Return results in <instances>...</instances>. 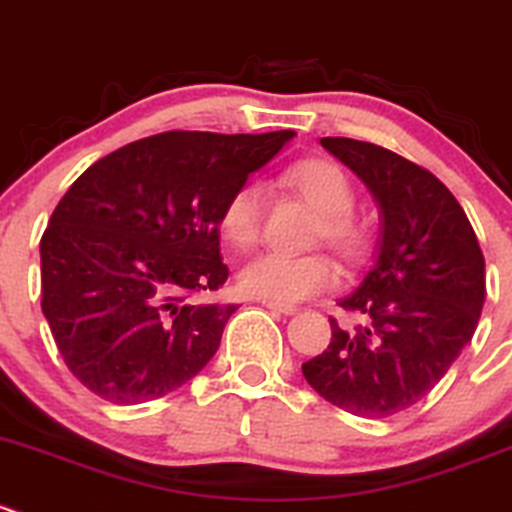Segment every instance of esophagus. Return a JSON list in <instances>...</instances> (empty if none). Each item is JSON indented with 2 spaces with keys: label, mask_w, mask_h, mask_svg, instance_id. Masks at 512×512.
Here are the masks:
<instances>
[{
  "label": "esophagus",
  "mask_w": 512,
  "mask_h": 512,
  "mask_svg": "<svg viewBox=\"0 0 512 512\" xmlns=\"http://www.w3.org/2000/svg\"><path fill=\"white\" fill-rule=\"evenodd\" d=\"M263 306L266 308H271V311H278V313H283V316H293V313L298 311L296 306H291V303H278V301H266V298H263Z\"/></svg>",
  "instance_id": "obj_1"
}]
</instances>
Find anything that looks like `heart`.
<instances>
[{
  "mask_svg": "<svg viewBox=\"0 0 512 512\" xmlns=\"http://www.w3.org/2000/svg\"><path fill=\"white\" fill-rule=\"evenodd\" d=\"M288 184L296 186L318 211L321 229L331 246L343 256H361L368 234L351 216L353 186L341 169L331 161L311 159L291 166ZM263 191L258 181H244L224 201L219 214V229L234 246H249L261 229ZM338 281V266L326 254L293 256L283 251H258L241 263L236 273L241 293L278 303H296L326 291Z\"/></svg>",
  "mask_w": 512,
  "mask_h": 512,
  "instance_id": "1",
  "label": "heart"
}]
</instances>
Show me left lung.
I'll return each instance as SVG.
<instances>
[{
    "mask_svg": "<svg viewBox=\"0 0 512 512\" xmlns=\"http://www.w3.org/2000/svg\"><path fill=\"white\" fill-rule=\"evenodd\" d=\"M381 206L376 258L338 306L363 316L303 363L308 386L363 418L401 413L448 373L485 301V258L463 206L428 169L368 141L326 136Z\"/></svg>",
    "mask_w": 512,
    "mask_h": 512,
    "instance_id": "obj_1",
    "label": "left lung"
}]
</instances>
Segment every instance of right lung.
I'll return each mask as SVG.
<instances>
[{
  "mask_svg": "<svg viewBox=\"0 0 512 512\" xmlns=\"http://www.w3.org/2000/svg\"><path fill=\"white\" fill-rule=\"evenodd\" d=\"M293 131H164L91 164L42 236V311L69 371L116 406L184 386L239 306L191 303L229 278L219 214Z\"/></svg>",
  "mask_w": 512,
  "mask_h": 512,
  "instance_id": "right-lung-1",
  "label": "right lung"
}]
</instances>
